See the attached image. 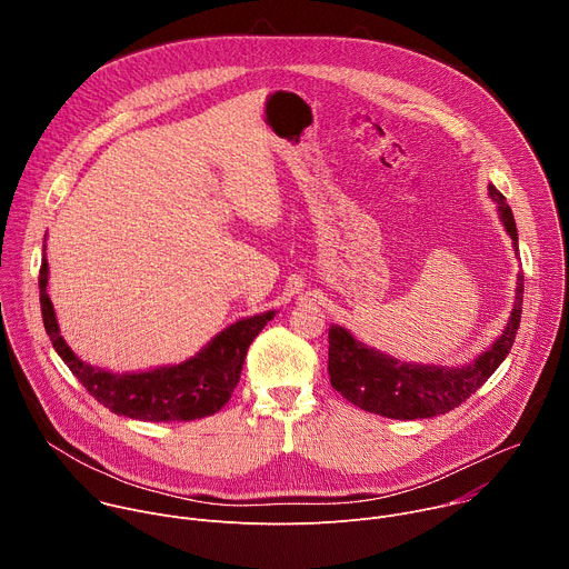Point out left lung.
<instances>
[{
  "instance_id": "left-lung-1",
  "label": "left lung",
  "mask_w": 569,
  "mask_h": 569,
  "mask_svg": "<svg viewBox=\"0 0 569 569\" xmlns=\"http://www.w3.org/2000/svg\"><path fill=\"white\" fill-rule=\"evenodd\" d=\"M489 196L498 204L500 220L511 236L518 254V229L513 211L507 204V198L493 184H489ZM522 292L525 274L520 272L516 283V301L502 336L463 367L400 362L393 356L362 345L345 327L333 323L329 329L331 385L349 402L358 405L360 410L387 419L412 421L446 415L459 408L466 398H470L509 356L520 329Z\"/></svg>"
}]
</instances>
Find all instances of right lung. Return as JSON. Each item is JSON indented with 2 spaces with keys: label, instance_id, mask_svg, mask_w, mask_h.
<instances>
[{
  "label": "right lung",
  "instance_id": "obj_1",
  "mask_svg": "<svg viewBox=\"0 0 569 569\" xmlns=\"http://www.w3.org/2000/svg\"><path fill=\"white\" fill-rule=\"evenodd\" d=\"M49 263L42 259L40 268V308L44 331L69 367L101 405L114 415L139 421H196L216 415L231 398L240 380L252 340L263 331L266 323L277 315L268 310L254 317L238 319L211 338L193 358L180 365H167L148 371L112 373L80 360L62 340L53 303L47 292Z\"/></svg>",
  "mask_w": 569,
  "mask_h": 569
}]
</instances>
